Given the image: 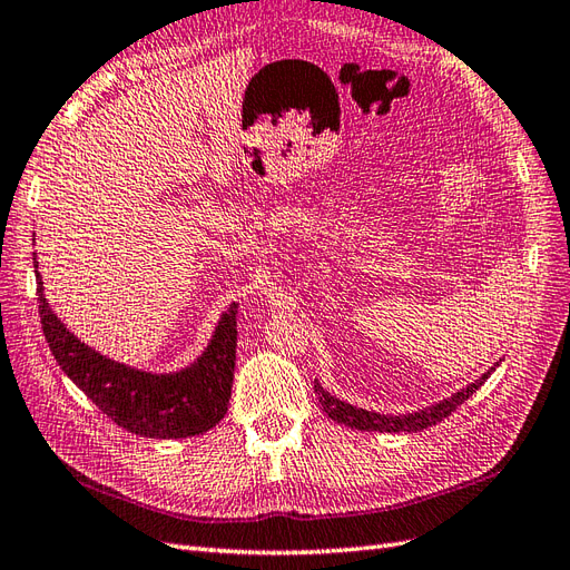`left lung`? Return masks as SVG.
<instances>
[{
  "label": "left lung",
  "mask_w": 570,
  "mask_h": 570,
  "mask_svg": "<svg viewBox=\"0 0 570 570\" xmlns=\"http://www.w3.org/2000/svg\"><path fill=\"white\" fill-rule=\"evenodd\" d=\"M492 370H487L480 380L468 384L451 399H444V401L430 405V409H422V411L409 413V415H382V413L355 409V405H351L346 401H338V399L330 396L327 392H324L320 382H315V394L320 399V405L324 413H327L332 420L341 422V425H348L353 430H361V432H420V430H428V428L436 425V422H442L444 417H449L453 411H456L463 401L473 396L478 389L487 382V377L492 375Z\"/></svg>",
  "instance_id": "left-lung-1"
}]
</instances>
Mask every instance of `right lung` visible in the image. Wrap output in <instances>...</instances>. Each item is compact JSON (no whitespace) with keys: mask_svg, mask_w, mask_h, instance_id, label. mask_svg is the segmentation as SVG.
<instances>
[{"mask_svg":"<svg viewBox=\"0 0 570 570\" xmlns=\"http://www.w3.org/2000/svg\"><path fill=\"white\" fill-rule=\"evenodd\" d=\"M32 267L38 279L42 334L55 361L119 428L150 439H184L207 432L226 415L236 365V303L222 315L213 341L198 361L171 375H153L114 363L76 338L42 294L36 257Z\"/></svg>","mask_w":570,"mask_h":570,"instance_id":"1","label":"right lung"}]
</instances>
